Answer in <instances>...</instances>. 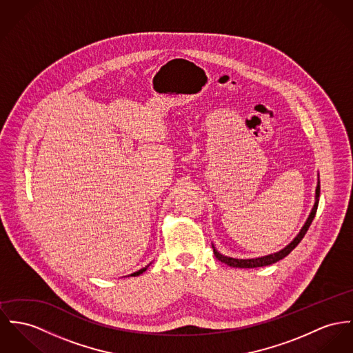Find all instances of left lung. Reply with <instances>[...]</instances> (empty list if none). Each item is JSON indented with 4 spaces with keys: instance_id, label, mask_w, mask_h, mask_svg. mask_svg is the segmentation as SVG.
<instances>
[{
    "instance_id": "obj_1",
    "label": "left lung",
    "mask_w": 353,
    "mask_h": 353,
    "mask_svg": "<svg viewBox=\"0 0 353 353\" xmlns=\"http://www.w3.org/2000/svg\"><path fill=\"white\" fill-rule=\"evenodd\" d=\"M319 200H320V176L317 179V187H316V194H314V205L309 214V216L306 219L305 224L302 225V228L299 230L297 236L288 244L285 245L282 250L276 251V252H272L269 255H263V256H258V258H248V259H238V258H232V256H227V255H223L217 251L215 248V245L212 244V248H214V254L216 256L217 259L221 262V263H225L227 266H231V268H239V269H254V268H263V266H269L272 265L281 259H283L286 255H289L297 245L299 242L302 241V238L305 236L306 231L309 230L313 219L316 216V212H317V207H319Z\"/></svg>"
}]
</instances>
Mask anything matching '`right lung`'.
<instances>
[{
    "instance_id": "obj_1",
    "label": "right lung",
    "mask_w": 353,
    "mask_h": 353,
    "mask_svg": "<svg viewBox=\"0 0 353 353\" xmlns=\"http://www.w3.org/2000/svg\"><path fill=\"white\" fill-rule=\"evenodd\" d=\"M149 266H150V263H149V265H148V266H145V268H142V269H141V270H138V272H133V274H130V275H132V276H137V275H141V274H142V272H146V270H148V268H149ZM128 276H129V275H128Z\"/></svg>"
}]
</instances>
